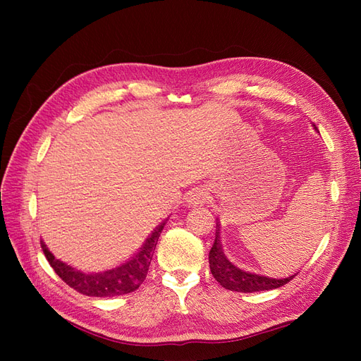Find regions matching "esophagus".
I'll use <instances>...</instances> for the list:
<instances>
[{
  "instance_id": "obj_1",
  "label": "esophagus",
  "mask_w": 361,
  "mask_h": 361,
  "mask_svg": "<svg viewBox=\"0 0 361 361\" xmlns=\"http://www.w3.org/2000/svg\"><path fill=\"white\" fill-rule=\"evenodd\" d=\"M206 199H207V191L203 188H195L188 194L187 202L190 206L195 207V206H202L206 202Z\"/></svg>"
}]
</instances>
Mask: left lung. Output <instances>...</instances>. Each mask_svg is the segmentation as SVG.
Listing matches in <instances>:
<instances>
[{"label": "left lung", "mask_w": 361, "mask_h": 361, "mask_svg": "<svg viewBox=\"0 0 361 361\" xmlns=\"http://www.w3.org/2000/svg\"><path fill=\"white\" fill-rule=\"evenodd\" d=\"M218 231H220V226L216 224L215 241L209 251V268L214 279L220 283L223 288L228 290H235V292L269 290V289H277L283 285H286L288 281H290L295 276H297L293 274L286 279H271L267 276L253 274V272H248L235 267L223 253V248L220 244V232Z\"/></svg>", "instance_id": "8db88e82"}]
</instances>
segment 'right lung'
I'll list each match as a JSON object with an SVG mask.
<instances>
[{
  "label": "right lung",
  "mask_w": 361,
  "mask_h": 361,
  "mask_svg": "<svg viewBox=\"0 0 361 361\" xmlns=\"http://www.w3.org/2000/svg\"><path fill=\"white\" fill-rule=\"evenodd\" d=\"M164 226H166V221H162L152 232V235L146 239V243L134 257H130L120 267L104 272H94V274H87V272L75 269L71 265H66L64 262L56 259L47 248V245L43 244V241L42 248L49 265L57 272V276L76 292L89 295V297H116V295L134 292L145 281Z\"/></svg>",
  "instance_id": "1"
}]
</instances>
